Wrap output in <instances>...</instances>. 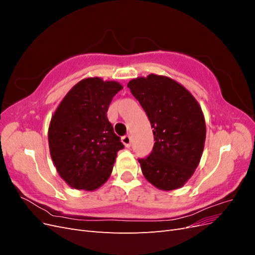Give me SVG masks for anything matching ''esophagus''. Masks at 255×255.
Wrapping results in <instances>:
<instances>
[{
    "instance_id": "34e87169",
    "label": "esophagus",
    "mask_w": 255,
    "mask_h": 255,
    "mask_svg": "<svg viewBox=\"0 0 255 255\" xmlns=\"http://www.w3.org/2000/svg\"><path fill=\"white\" fill-rule=\"evenodd\" d=\"M122 142L123 144H125L127 148H129L130 146V143H132V137H130L129 135H126L122 137Z\"/></svg>"
}]
</instances>
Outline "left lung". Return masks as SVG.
<instances>
[{
  "instance_id": "left-lung-1",
  "label": "left lung",
  "mask_w": 255,
  "mask_h": 255,
  "mask_svg": "<svg viewBox=\"0 0 255 255\" xmlns=\"http://www.w3.org/2000/svg\"><path fill=\"white\" fill-rule=\"evenodd\" d=\"M128 87L148 116L155 140L150 155L138 159L144 177L160 190L182 187L194 174L204 149L201 107L186 88L167 76L137 78Z\"/></svg>"
}]
</instances>
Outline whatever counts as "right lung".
<instances>
[{"label":"right lung","mask_w":255,"mask_h":255,"mask_svg":"<svg viewBox=\"0 0 255 255\" xmlns=\"http://www.w3.org/2000/svg\"><path fill=\"white\" fill-rule=\"evenodd\" d=\"M122 85L88 78L70 89L49 127L50 154L58 174L72 188L95 190L109 180L119 150L125 148L107 119Z\"/></svg>","instance_id":"add662e5"}]
</instances>
